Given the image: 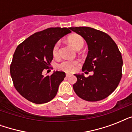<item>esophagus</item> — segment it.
<instances>
[{
  "label": "esophagus",
  "instance_id": "34e87169",
  "mask_svg": "<svg viewBox=\"0 0 132 132\" xmlns=\"http://www.w3.org/2000/svg\"><path fill=\"white\" fill-rule=\"evenodd\" d=\"M66 77H70L72 75V74H70V73H66Z\"/></svg>",
  "mask_w": 132,
  "mask_h": 132
}]
</instances>
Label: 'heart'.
I'll list each match as a JSON object with an SVG mask.
<instances>
[{
	"mask_svg": "<svg viewBox=\"0 0 132 132\" xmlns=\"http://www.w3.org/2000/svg\"><path fill=\"white\" fill-rule=\"evenodd\" d=\"M68 42L72 48L77 49V48L84 46V42L83 38L78 35H72L68 38ZM59 48H60V42L56 43L53 49V55L54 57H57L59 55ZM78 62L77 61H64L59 65V68L61 70L66 72H72L75 69V66L77 65Z\"/></svg>",
	"mask_w": 132,
	"mask_h": 132,
	"instance_id": "heart-1",
	"label": "heart"
}]
</instances>
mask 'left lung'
Here are the masks:
<instances>
[{
    "mask_svg": "<svg viewBox=\"0 0 132 132\" xmlns=\"http://www.w3.org/2000/svg\"><path fill=\"white\" fill-rule=\"evenodd\" d=\"M70 29L81 36L88 45V55L82 70L94 73L88 77L83 73L75 74L77 79L73 85L75 92L88 101L104 99L114 91L122 77L123 59L119 48L104 32L88 27Z\"/></svg>",
    "mask_w": 132,
    "mask_h": 132,
    "instance_id": "left-lung-1",
    "label": "left lung"
}]
</instances>
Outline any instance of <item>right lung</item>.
Listing matches in <instances>:
<instances>
[{
  "label": "right lung",
  "instance_id": "add662e5",
  "mask_svg": "<svg viewBox=\"0 0 132 132\" xmlns=\"http://www.w3.org/2000/svg\"><path fill=\"white\" fill-rule=\"evenodd\" d=\"M70 33V28H48L33 34L18 46L10 74L14 87L24 98L41 104L56 96L65 72L57 70L51 76H44L42 71L51 65L54 46Z\"/></svg>",
  "mask_w": 132,
  "mask_h": 132
}]
</instances>
